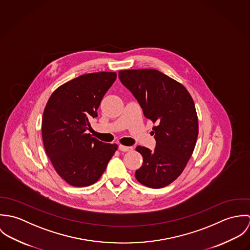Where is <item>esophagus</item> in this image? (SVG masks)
I'll use <instances>...</instances> for the list:
<instances>
[{
    "label": "esophagus",
    "instance_id": "esophagus-1",
    "mask_svg": "<svg viewBox=\"0 0 250 250\" xmlns=\"http://www.w3.org/2000/svg\"><path fill=\"white\" fill-rule=\"evenodd\" d=\"M118 148H119V150L122 151V152H128V151H132V150H133V147H131V146H125V145H122V144H120V145L118 146Z\"/></svg>",
    "mask_w": 250,
    "mask_h": 250
}]
</instances>
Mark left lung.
<instances>
[{
	"label": "left lung",
	"instance_id": "left-lung-1",
	"mask_svg": "<svg viewBox=\"0 0 250 250\" xmlns=\"http://www.w3.org/2000/svg\"><path fill=\"white\" fill-rule=\"evenodd\" d=\"M118 75L139 101L144 116L156 124L152 129L155 150L136 148L143 164L135 176L148 188H164L181 175L194 150L198 136L194 102L182 83L158 70H121Z\"/></svg>",
	"mask_w": 250,
	"mask_h": 250
}]
</instances>
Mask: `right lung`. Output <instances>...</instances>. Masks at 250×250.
Returning a JSON list of instances; mask_svg holds the SVG:
<instances>
[{
  "mask_svg": "<svg viewBox=\"0 0 250 250\" xmlns=\"http://www.w3.org/2000/svg\"><path fill=\"white\" fill-rule=\"evenodd\" d=\"M115 72L79 76L59 86L42 116V140L56 172L73 187L96 183L114 155L117 144L104 143L86 134L89 119L116 79Z\"/></svg>",
  "mask_w": 250,
  "mask_h": 250,
  "instance_id": "1",
  "label": "right lung"
}]
</instances>
